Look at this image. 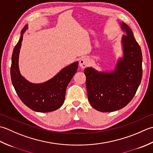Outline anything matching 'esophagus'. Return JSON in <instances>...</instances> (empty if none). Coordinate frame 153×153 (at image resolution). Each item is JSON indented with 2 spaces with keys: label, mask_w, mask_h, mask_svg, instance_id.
<instances>
[{
  "label": "esophagus",
  "mask_w": 153,
  "mask_h": 153,
  "mask_svg": "<svg viewBox=\"0 0 153 153\" xmlns=\"http://www.w3.org/2000/svg\"><path fill=\"white\" fill-rule=\"evenodd\" d=\"M89 63V60L86 57H82L79 61V65L82 68H85Z\"/></svg>",
  "instance_id": "obj_1"
}]
</instances>
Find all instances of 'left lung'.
<instances>
[{
    "label": "left lung",
    "mask_w": 153,
    "mask_h": 153,
    "mask_svg": "<svg viewBox=\"0 0 153 153\" xmlns=\"http://www.w3.org/2000/svg\"><path fill=\"white\" fill-rule=\"evenodd\" d=\"M126 33L121 37L123 55L117 59L114 70L98 71L86 67V86L90 104L102 112L124 108L135 96L142 79V53L131 29L120 22Z\"/></svg>",
    "instance_id": "left-lung-1"
}]
</instances>
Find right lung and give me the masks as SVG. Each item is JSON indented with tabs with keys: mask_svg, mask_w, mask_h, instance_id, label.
<instances>
[{
	"mask_svg": "<svg viewBox=\"0 0 153 153\" xmlns=\"http://www.w3.org/2000/svg\"><path fill=\"white\" fill-rule=\"evenodd\" d=\"M26 25L21 32L19 41L12 55L10 76L18 96L31 110L37 112H50L63 105L67 87L77 71L79 61L64 67L51 78L42 83H32L22 75L19 69V54L24 33L28 28Z\"/></svg>",
	"mask_w": 153,
	"mask_h": 153,
	"instance_id": "obj_1",
	"label": "right lung"
}]
</instances>
